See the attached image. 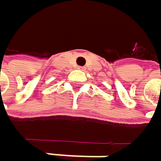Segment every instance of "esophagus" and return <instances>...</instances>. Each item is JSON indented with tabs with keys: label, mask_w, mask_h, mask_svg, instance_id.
<instances>
[{
	"label": "esophagus",
	"mask_w": 161,
	"mask_h": 161,
	"mask_svg": "<svg viewBox=\"0 0 161 161\" xmlns=\"http://www.w3.org/2000/svg\"><path fill=\"white\" fill-rule=\"evenodd\" d=\"M78 69H80V70H84L85 68H84V67H81V66H79V67H78Z\"/></svg>",
	"instance_id": "obj_1"
}]
</instances>
